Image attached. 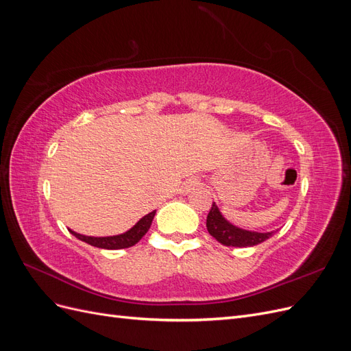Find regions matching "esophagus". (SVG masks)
I'll return each mask as SVG.
<instances>
[{
	"label": "esophagus",
	"instance_id": "1",
	"mask_svg": "<svg viewBox=\"0 0 351 351\" xmlns=\"http://www.w3.org/2000/svg\"><path fill=\"white\" fill-rule=\"evenodd\" d=\"M199 183L197 182H195V180H193V182H189V184H187V190H190V189H192V187H196Z\"/></svg>",
	"mask_w": 351,
	"mask_h": 351
}]
</instances>
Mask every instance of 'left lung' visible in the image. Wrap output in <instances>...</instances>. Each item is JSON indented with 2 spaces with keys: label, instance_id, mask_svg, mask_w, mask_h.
<instances>
[{
  "label": "left lung",
  "instance_id": "left-lung-1",
  "mask_svg": "<svg viewBox=\"0 0 351 351\" xmlns=\"http://www.w3.org/2000/svg\"><path fill=\"white\" fill-rule=\"evenodd\" d=\"M206 228L209 234L224 246L231 247H249L265 241L272 236V232H256L237 228L221 215L215 202L206 217Z\"/></svg>",
  "mask_w": 351,
  "mask_h": 351
}]
</instances>
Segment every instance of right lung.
<instances>
[{
    "label": "right lung",
    "mask_w": 351,
    "mask_h": 351,
    "mask_svg": "<svg viewBox=\"0 0 351 351\" xmlns=\"http://www.w3.org/2000/svg\"><path fill=\"white\" fill-rule=\"evenodd\" d=\"M156 214V210L149 212V214L145 215L137 224L130 228L129 231H125L124 234H119V236H111V237H88V236H82L77 234V232H74L70 230V232L73 236H76L79 240L84 241L90 244V246L95 247H99V249H108V250H117V249H125V247H132L134 244L139 241L146 232L147 230L151 228L152 224V219Z\"/></svg>",
    "instance_id": "add662e5"
}]
</instances>
